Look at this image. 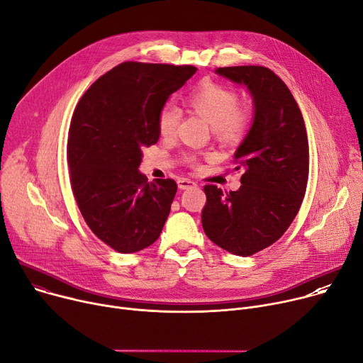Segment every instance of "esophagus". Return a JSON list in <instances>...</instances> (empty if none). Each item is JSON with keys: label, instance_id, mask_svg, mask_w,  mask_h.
I'll return each instance as SVG.
<instances>
[{"label": "esophagus", "instance_id": "1", "mask_svg": "<svg viewBox=\"0 0 363 363\" xmlns=\"http://www.w3.org/2000/svg\"><path fill=\"white\" fill-rule=\"evenodd\" d=\"M178 186L179 189H188V188H195L196 186V182L188 179V178H179L178 179Z\"/></svg>", "mask_w": 363, "mask_h": 363}]
</instances>
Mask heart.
<instances>
[{
  "instance_id": "obj_1",
  "label": "heart",
  "mask_w": 363,
  "mask_h": 363,
  "mask_svg": "<svg viewBox=\"0 0 363 363\" xmlns=\"http://www.w3.org/2000/svg\"><path fill=\"white\" fill-rule=\"evenodd\" d=\"M188 106L200 114L214 133L224 140H238L249 128L253 114L246 104H239V95L230 88L213 82H204L189 92L186 96ZM181 111L171 103L163 104L157 113V128L163 138L175 135ZM186 162L199 163L195 155H188Z\"/></svg>"
}]
</instances>
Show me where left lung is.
I'll return each instance as SVG.
<instances>
[{"instance_id":"8db88e82","label":"left lung","mask_w":363,"mask_h":363,"mask_svg":"<svg viewBox=\"0 0 363 363\" xmlns=\"http://www.w3.org/2000/svg\"><path fill=\"white\" fill-rule=\"evenodd\" d=\"M243 84L255 120L235 155L242 171L238 191L206 185L201 223L221 249L252 256L275 243L298 213L308 181V139L301 110L285 82L269 68L225 67L216 71Z\"/></svg>"}]
</instances>
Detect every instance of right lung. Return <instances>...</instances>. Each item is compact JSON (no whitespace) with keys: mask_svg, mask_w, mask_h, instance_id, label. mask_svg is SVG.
<instances>
[{"mask_svg":"<svg viewBox=\"0 0 363 363\" xmlns=\"http://www.w3.org/2000/svg\"><path fill=\"white\" fill-rule=\"evenodd\" d=\"M191 65L123 62L81 96L68 135L72 192L91 232L120 253L157 240L178 185L139 172L159 139L157 113L194 74Z\"/></svg>","mask_w":363,"mask_h":363,"instance_id":"add662e5","label":"right lung"}]
</instances>
